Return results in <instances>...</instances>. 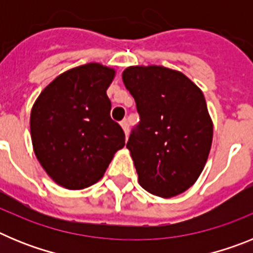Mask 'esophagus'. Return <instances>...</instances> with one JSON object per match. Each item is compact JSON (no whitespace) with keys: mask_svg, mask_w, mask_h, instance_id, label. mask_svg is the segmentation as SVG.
<instances>
[{"mask_svg":"<svg viewBox=\"0 0 253 253\" xmlns=\"http://www.w3.org/2000/svg\"><path fill=\"white\" fill-rule=\"evenodd\" d=\"M120 125H122L123 130H124L125 137L128 138V135H129V124H128V122H126V120H123V122L120 123Z\"/></svg>","mask_w":253,"mask_h":253,"instance_id":"34e87169","label":"esophagus"}]
</instances>
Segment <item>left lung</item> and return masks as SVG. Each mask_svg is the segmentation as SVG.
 Wrapping results in <instances>:
<instances>
[{"label": "left lung", "instance_id": "obj_1", "mask_svg": "<svg viewBox=\"0 0 253 253\" xmlns=\"http://www.w3.org/2000/svg\"><path fill=\"white\" fill-rule=\"evenodd\" d=\"M123 82L140 115L126 143L140 186L165 199L180 195L199 178L213 142L202 90L162 66L128 67Z\"/></svg>", "mask_w": 253, "mask_h": 253}]
</instances>
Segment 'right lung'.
Listing matches in <instances>:
<instances>
[{"label":"right lung","mask_w":253,"mask_h":253,"mask_svg":"<svg viewBox=\"0 0 253 253\" xmlns=\"http://www.w3.org/2000/svg\"><path fill=\"white\" fill-rule=\"evenodd\" d=\"M116 71L100 63L68 69L35 100L30 114L33 149L46 175L68 190L102 178L125 135L110 118L106 90Z\"/></svg>","instance_id":"obj_1"}]
</instances>
